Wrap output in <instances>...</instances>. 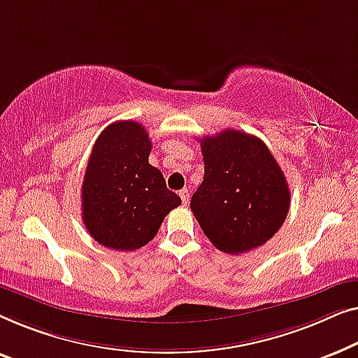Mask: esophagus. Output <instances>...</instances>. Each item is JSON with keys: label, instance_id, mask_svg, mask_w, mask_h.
<instances>
[{"label": "esophagus", "instance_id": "34e87169", "mask_svg": "<svg viewBox=\"0 0 358 358\" xmlns=\"http://www.w3.org/2000/svg\"><path fill=\"white\" fill-rule=\"evenodd\" d=\"M180 198H181V201H183V204L186 206V204H188L189 203V191L188 189H181L180 191Z\"/></svg>", "mask_w": 358, "mask_h": 358}]
</instances>
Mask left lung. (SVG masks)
<instances>
[{"instance_id": "obj_1", "label": "left lung", "mask_w": 358, "mask_h": 358, "mask_svg": "<svg viewBox=\"0 0 358 358\" xmlns=\"http://www.w3.org/2000/svg\"><path fill=\"white\" fill-rule=\"evenodd\" d=\"M204 180L191 198L204 235L215 248L241 255L278 234L290 208L284 172L263 141L225 129L199 139Z\"/></svg>"}]
</instances>
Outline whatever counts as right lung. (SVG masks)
Returning <instances> with one entry per match:
<instances>
[{"instance_id": "add662e5", "label": "right lung", "mask_w": 358, "mask_h": 358, "mask_svg": "<svg viewBox=\"0 0 358 358\" xmlns=\"http://www.w3.org/2000/svg\"><path fill=\"white\" fill-rule=\"evenodd\" d=\"M148 131L117 122L95 141L83 181V220L90 236L118 251H134L157 234L181 199L149 164Z\"/></svg>"}]
</instances>
